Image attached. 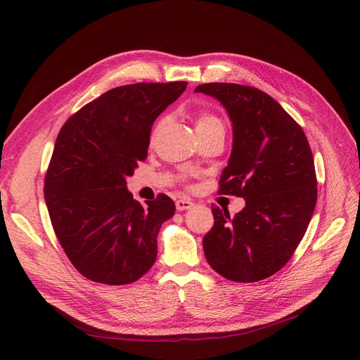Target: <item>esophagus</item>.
<instances>
[{"mask_svg": "<svg viewBox=\"0 0 360 360\" xmlns=\"http://www.w3.org/2000/svg\"><path fill=\"white\" fill-rule=\"evenodd\" d=\"M175 205H176V210L184 212V210H190L191 207H194V202L188 198H179V200H176Z\"/></svg>", "mask_w": 360, "mask_h": 360, "instance_id": "obj_1", "label": "esophagus"}]
</instances>
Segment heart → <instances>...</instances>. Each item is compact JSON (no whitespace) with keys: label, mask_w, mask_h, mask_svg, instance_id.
Instances as JSON below:
<instances>
[{"label":"heart","mask_w":360,"mask_h":360,"mask_svg":"<svg viewBox=\"0 0 360 360\" xmlns=\"http://www.w3.org/2000/svg\"><path fill=\"white\" fill-rule=\"evenodd\" d=\"M163 122V120H160L159 125ZM195 127L197 129H205V128H213V127H223V122L219 117H216L214 113L210 112H200L195 120Z\"/></svg>","instance_id":"1"}]
</instances>
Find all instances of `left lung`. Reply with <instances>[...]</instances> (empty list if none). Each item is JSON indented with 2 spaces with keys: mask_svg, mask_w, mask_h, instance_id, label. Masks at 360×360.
Returning a JSON list of instances; mask_svg holds the SVG:
<instances>
[{
  "mask_svg": "<svg viewBox=\"0 0 360 360\" xmlns=\"http://www.w3.org/2000/svg\"><path fill=\"white\" fill-rule=\"evenodd\" d=\"M233 124V148L219 194L247 205L231 219L212 205L214 224L202 239L207 261L224 278L254 283L276 274L304 238L316 204L314 156L304 129L270 94L235 83H204Z\"/></svg>",
  "mask_w": 360,
  "mask_h": 360,
  "instance_id": "8db88e82",
  "label": "left lung"
}]
</instances>
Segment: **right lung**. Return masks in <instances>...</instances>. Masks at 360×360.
<instances>
[{"mask_svg":"<svg viewBox=\"0 0 360 360\" xmlns=\"http://www.w3.org/2000/svg\"><path fill=\"white\" fill-rule=\"evenodd\" d=\"M186 82L125 84L71 115L56 137L44 194L53 232L72 266L110 286L143 277L158 257V233L175 214L166 194L143 207L127 176L147 159L155 120Z\"/></svg>","mask_w":360,"mask_h":360,"instance_id":"add662e5","label":"right lung"}]
</instances>
